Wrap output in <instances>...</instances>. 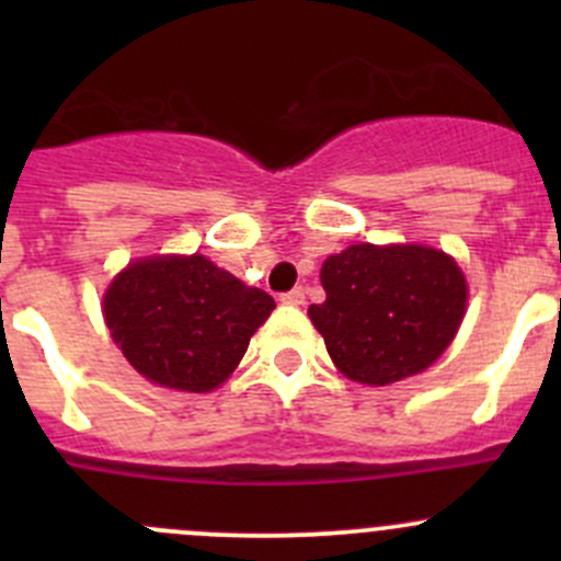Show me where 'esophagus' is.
Segmentation results:
<instances>
[{
  "instance_id": "1",
  "label": "esophagus",
  "mask_w": 561,
  "mask_h": 561,
  "mask_svg": "<svg viewBox=\"0 0 561 561\" xmlns=\"http://www.w3.org/2000/svg\"><path fill=\"white\" fill-rule=\"evenodd\" d=\"M304 298H307L304 287H293V290L282 293V304H290V307H301Z\"/></svg>"
}]
</instances>
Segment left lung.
Wrapping results in <instances>:
<instances>
[{
	"label": "left lung",
	"instance_id": "left-lung-1",
	"mask_svg": "<svg viewBox=\"0 0 561 561\" xmlns=\"http://www.w3.org/2000/svg\"><path fill=\"white\" fill-rule=\"evenodd\" d=\"M325 301L309 317L342 375L388 386L432 366L467 309L456 260L428 247L355 244L320 271Z\"/></svg>",
	"mask_w": 561,
	"mask_h": 561
}]
</instances>
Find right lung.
Wrapping results in <instances>:
<instances>
[{"mask_svg":"<svg viewBox=\"0 0 561 561\" xmlns=\"http://www.w3.org/2000/svg\"><path fill=\"white\" fill-rule=\"evenodd\" d=\"M274 298L203 254L127 265L105 293V322L124 358L157 386L206 393L222 386Z\"/></svg>","mask_w":561,"mask_h":561,"instance_id":"right-lung-1","label":"right lung"}]
</instances>
